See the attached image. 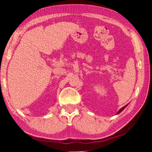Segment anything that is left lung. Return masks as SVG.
Masks as SVG:
<instances>
[{
    "instance_id": "8db88e82",
    "label": "left lung",
    "mask_w": 152,
    "mask_h": 152,
    "mask_svg": "<svg viewBox=\"0 0 152 152\" xmlns=\"http://www.w3.org/2000/svg\"><path fill=\"white\" fill-rule=\"evenodd\" d=\"M127 106H128V104H126V105L124 106V107H122V108H121V109H120L119 110V111H118V113H116V114H119L120 113H121V112H122V111H123V110H124V109H125V108H126V107H127Z\"/></svg>"
}]
</instances>
